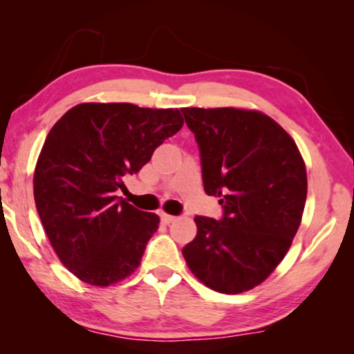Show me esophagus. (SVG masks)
<instances>
[{
	"instance_id": "esophagus-1",
	"label": "esophagus",
	"mask_w": 354,
	"mask_h": 354,
	"mask_svg": "<svg viewBox=\"0 0 354 354\" xmlns=\"http://www.w3.org/2000/svg\"><path fill=\"white\" fill-rule=\"evenodd\" d=\"M176 220V217H173V215H169V214H160V221H162L164 225H170L173 223V221Z\"/></svg>"
}]
</instances>
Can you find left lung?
<instances>
[{"mask_svg": "<svg viewBox=\"0 0 354 354\" xmlns=\"http://www.w3.org/2000/svg\"><path fill=\"white\" fill-rule=\"evenodd\" d=\"M181 111L198 142L205 192L223 207L220 220L196 215L184 259L209 289L247 292L270 277L290 248L306 203V165L295 140L259 111Z\"/></svg>", "mask_w": 354, "mask_h": 354, "instance_id": "8db88e82", "label": "left lung"}]
</instances>
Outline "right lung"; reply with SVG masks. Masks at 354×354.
<instances>
[{"mask_svg":"<svg viewBox=\"0 0 354 354\" xmlns=\"http://www.w3.org/2000/svg\"><path fill=\"white\" fill-rule=\"evenodd\" d=\"M179 109L81 103L48 133L34 200L53 250L76 278L107 287L140 266L159 217L115 195L183 128Z\"/></svg>","mask_w":354,"mask_h":354,"instance_id":"obj_1","label":"right lung"}]
</instances>
